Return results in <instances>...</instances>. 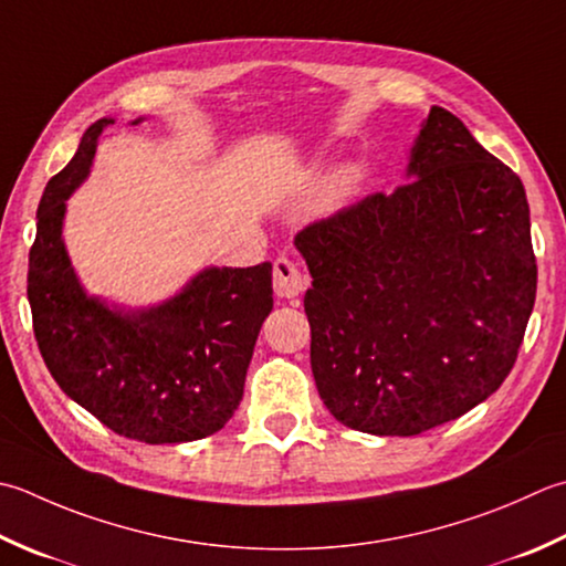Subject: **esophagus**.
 I'll return each mask as SVG.
<instances>
[{
	"mask_svg": "<svg viewBox=\"0 0 566 566\" xmlns=\"http://www.w3.org/2000/svg\"><path fill=\"white\" fill-rule=\"evenodd\" d=\"M272 276H274V294L280 298L302 296L308 286L302 268H298V264L292 262L290 258H284V254L274 260Z\"/></svg>",
	"mask_w": 566,
	"mask_h": 566,
	"instance_id": "34e87169",
	"label": "esophagus"
}]
</instances>
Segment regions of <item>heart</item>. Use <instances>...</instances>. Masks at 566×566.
I'll use <instances>...</instances> for the list:
<instances>
[{"label": "heart", "instance_id": "1", "mask_svg": "<svg viewBox=\"0 0 566 566\" xmlns=\"http://www.w3.org/2000/svg\"><path fill=\"white\" fill-rule=\"evenodd\" d=\"M340 181H346V179H340Z\"/></svg>", "mask_w": 566, "mask_h": 566}]
</instances>
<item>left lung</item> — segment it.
I'll return each mask as SVG.
<instances>
[{"mask_svg": "<svg viewBox=\"0 0 566 566\" xmlns=\"http://www.w3.org/2000/svg\"><path fill=\"white\" fill-rule=\"evenodd\" d=\"M412 181L296 232L312 373L340 424L415 437L491 397L535 306L537 262L520 176L431 107Z\"/></svg>", "mask_w": 566, "mask_h": 566, "instance_id": "1", "label": "left lung"}]
</instances>
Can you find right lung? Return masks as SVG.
Listing matches in <instances>:
<instances>
[{
	"mask_svg": "<svg viewBox=\"0 0 566 566\" xmlns=\"http://www.w3.org/2000/svg\"><path fill=\"white\" fill-rule=\"evenodd\" d=\"M109 122L85 129L41 196L27 276L33 336L61 390L115 434L147 444L196 441L223 429L242 400L254 340L272 312V264L210 268L142 314L85 296L61 226L65 198L87 176Z\"/></svg>",
	"mask_w": 566,
	"mask_h": 566,
	"instance_id": "add662e5",
	"label": "right lung"
}]
</instances>
